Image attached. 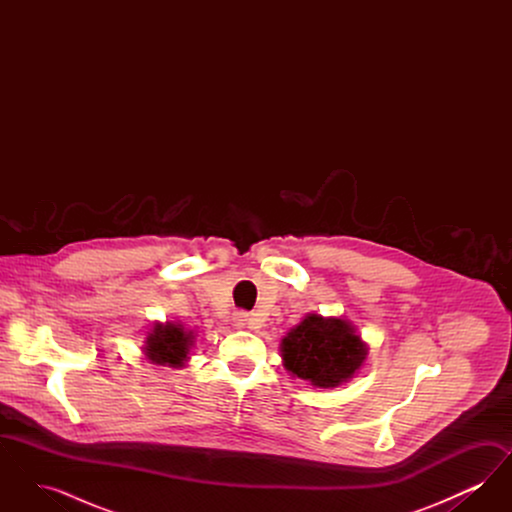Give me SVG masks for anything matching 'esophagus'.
I'll return each instance as SVG.
<instances>
[{"instance_id": "esophagus-1", "label": "esophagus", "mask_w": 512, "mask_h": 512, "mask_svg": "<svg viewBox=\"0 0 512 512\" xmlns=\"http://www.w3.org/2000/svg\"><path fill=\"white\" fill-rule=\"evenodd\" d=\"M247 324H249V315H245V313H234V315H232V326L245 328Z\"/></svg>"}]
</instances>
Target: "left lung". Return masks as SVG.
Segmentation results:
<instances>
[{
	"mask_svg": "<svg viewBox=\"0 0 512 512\" xmlns=\"http://www.w3.org/2000/svg\"><path fill=\"white\" fill-rule=\"evenodd\" d=\"M284 368L318 390H332L359 374L368 345L347 318L309 313L280 341Z\"/></svg>",
	"mask_w": 512,
	"mask_h": 512,
	"instance_id": "left-lung-1",
	"label": "left lung"
}]
</instances>
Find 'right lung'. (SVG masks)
Instances as JSON below:
<instances>
[{
	"mask_svg": "<svg viewBox=\"0 0 512 512\" xmlns=\"http://www.w3.org/2000/svg\"><path fill=\"white\" fill-rule=\"evenodd\" d=\"M195 345L194 330L180 322H155L144 340V355L153 365L182 368L188 365Z\"/></svg>",
	"mask_w": 512,
	"mask_h": 512,
	"instance_id": "obj_1",
	"label": "right lung"
}]
</instances>
